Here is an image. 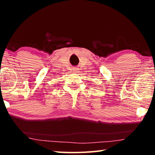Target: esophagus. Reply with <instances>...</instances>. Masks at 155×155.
I'll return each instance as SVG.
<instances>
[{
  "label": "esophagus",
  "instance_id": "esophagus-1",
  "mask_svg": "<svg viewBox=\"0 0 155 155\" xmlns=\"http://www.w3.org/2000/svg\"><path fill=\"white\" fill-rule=\"evenodd\" d=\"M72 71L74 72V73H77L78 72V69L77 68H72Z\"/></svg>",
  "mask_w": 155,
  "mask_h": 155
}]
</instances>
